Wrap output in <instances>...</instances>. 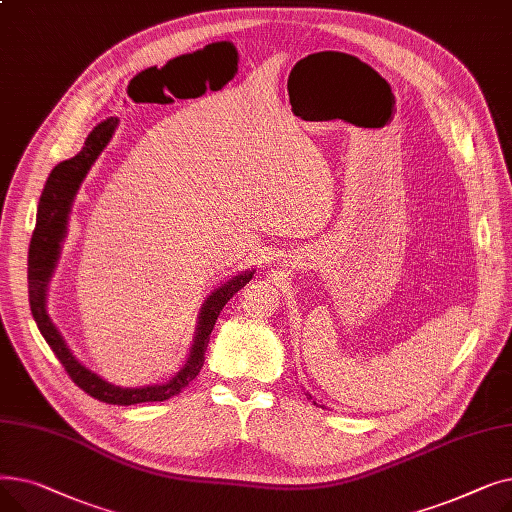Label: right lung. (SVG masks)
Segmentation results:
<instances>
[{
	"label": "right lung",
	"instance_id": "obj_1",
	"mask_svg": "<svg viewBox=\"0 0 512 512\" xmlns=\"http://www.w3.org/2000/svg\"><path fill=\"white\" fill-rule=\"evenodd\" d=\"M112 130H114V122H110V120L99 124L89 134L83 151L53 168L45 182L43 195L39 201V211H37V226L33 230L31 247H29V301H31V311L37 321L39 332L51 346V351L56 353V357L60 359L64 371L70 375V380L80 390H85L89 396H93L101 402H110V405L161 402V400H168V398L176 396L182 388H186L197 378L201 367H203V361H205V351H207L209 336L215 326V319H218L220 311L234 297V294L253 278V272L240 274V276L232 278L230 282H226L224 286H220L215 292H211V297L205 301L203 311H201L191 359L186 361V365L178 371L176 378H172L168 384L137 388V390L118 388V386L103 382L99 375H95L93 371H89L87 367H83L72 357L70 348L62 340L56 326L51 324V319L45 311V286L53 272V265H56V259H58L60 242L66 232L70 203L78 191V184L83 182L91 164L103 151L107 141H110Z\"/></svg>",
	"mask_w": 512,
	"mask_h": 512
}]
</instances>
